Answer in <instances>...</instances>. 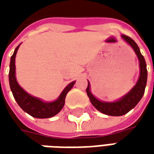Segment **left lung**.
Listing matches in <instances>:
<instances>
[{"mask_svg": "<svg viewBox=\"0 0 154 154\" xmlns=\"http://www.w3.org/2000/svg\"><path fill=\"white\" fill-rule=\"evenodd\" d=\"M122 38L128 43V44L134 48L137 57H139V67H140V75L138 82L129 93L121 98L120 100L116 102H103L98 100L95 98L90 91V84L88 82V86L87 87V93L88 97L93 106L98 110L100 112L108 116H120L128 113L129 110H131L139 103V100L144 94L146 84H147V67H146V62L144 57L143 56L138 45L132 38H129L127 35H122Z\"/></svg>", "mask_w": 154, "mask_h": 154, "instance_id": "left-lung-1", "label": "left lung"}]
</instances>
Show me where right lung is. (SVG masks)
<instances>
[{
  "instance_id": "right-lung-1",
  "label": "right lung",
  "mask_w": 154,
  "mask_h": 154,
  "mask_svg": "<svg viewBox=\"0 0 154 154\" xmlns=\"http://www.w3.org/2000/svg\"><path fill=\"white\" fill-rule=\"evenodd\" d=\"M19 47L20 45H18L15 49V52L11 58V63H10L9 82H10V87H11L13 97L22 110L35 118L45 119V118H50V117L56 116L63 109L64 103H65L66 96L67 92L72 89V87H73L75 82L68 84L66 88L63 91V92L61 93L58 99L54 102H43L38 98H35L29 95L19 86L17 81L15 79V59Z\"/></svg>"
}]
</instances>
